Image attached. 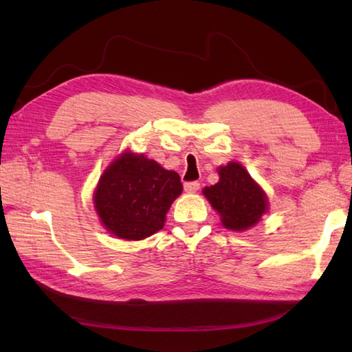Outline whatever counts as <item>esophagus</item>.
Masks as SVG:
<instances>
[{"label":"esophagus","instance_id":"1","mask_svg":"<svg viewBox=\"0 0 352 352\" xmlns=\"http://www.w3.org/2000/svg\"><path fill=\"white\" fill-rule=\"evenodd\" d=\"M184 188L188 194H194L199 189V184L198 182H186Z\"/></svg>","mask_w":352,"mask_h":352}]
</instances>
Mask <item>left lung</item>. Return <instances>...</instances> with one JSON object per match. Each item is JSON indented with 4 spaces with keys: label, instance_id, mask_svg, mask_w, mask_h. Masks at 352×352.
Returning a JSON list of instances; mask_svg holds the SVG:
<instances>
[{
    "label": "left lung",
    "instance_id": "8db88e82",
    "mask_svg": "<svg viewBox=\"0 0 352 352\" xmlns=\"http://www.w3.org/2000/svg\"><path fill=\"white\" fill-rule=\"evenodd\" d=\"M219 182L202 189L211 207L220 214L221 226L243 232L254 228L269 211V198L238 162L217 167Z\"/></svg>",
    "mask_w": 352,
    "mask_h": 352
}]
</instances>
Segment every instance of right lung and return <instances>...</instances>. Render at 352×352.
<instances>
[{
  "instance_id": "add662e5",
  "label": "right lung",
  "mask_w": 352,
  "mask_h": 352,
  "mask_svg": "<svg viewBox=\"0 0 352 352\" xmlns=\"http://www.w3.org/2000/svg\"><path fill=\"white\" fill-rule=\"evenodd\" d=\"M180 176L144 154L126 150L100 176L94 208L101 225L124 241H142L164 228L166 214L182 194Z\"/></svg>"
}]
</instances>
